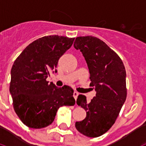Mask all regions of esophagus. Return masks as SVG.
Segmentation results:
<instances>
[{
  "label": "esophagus",
  "instance_id": "34e87169",
  "mask_svg": "<svg viewBox=\"0 0 146 146\" xmlns=\"http://www.w3.org/2000/svg\"><path fill=\"white\" fill-rule=\"evenodd\" d=\"M78 93L77 92V91H74V93H73V96H74V98L75 99H77V96H78Z\"/></svg>",
  "mask_w": 146,
  "mask_h": 146
}]
</instances>
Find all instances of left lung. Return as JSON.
<instances>
[{"label":"left lung","instance_id":"1","mask_svg":"<svg viewBox=\"0 0 146 146\" xmlns=\"http://www.w3.org/2000/svg\"><path fill=\"white\" fill-rule=\"evenodd\" d=\"M74 47L84 56L90 85L96 92L90 103L84 95L78 96L77 104L86 110V117L75 127L82 135L97 137L111 128L126 101V70L119 56L96 37H77Z\"/></svg>","mask_w":146,"mask_h":146}]
</instances>
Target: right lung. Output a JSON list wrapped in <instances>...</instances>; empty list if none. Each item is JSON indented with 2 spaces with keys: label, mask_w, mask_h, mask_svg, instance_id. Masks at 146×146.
Here are the masks:
<instances>
[{
  "label": "right lung",
  "mask_w": 146,
  "mask_h": 146,
  "mask_svg": "<svg viewBox=\"0 0 146 146\" xmlns=\"http://www.w3.org/2000/svg\"><path fill=\"white\" fill-rule=\"evenodd\" d=\"M74 40L56 35L40 38L27 46L13 64L9 91L14 109L30 128L49 126L60 107L75 104L72 88H58L46 80L51 71L57 72L59 58Z\"/></svg>",
  "instance_id": "right-lung-1"
}]
</instances>
